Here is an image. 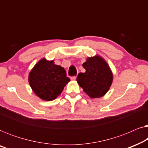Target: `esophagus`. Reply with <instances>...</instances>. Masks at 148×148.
Here are the masks:
<instances>
[{
    "label": "esophagus",
    "mask_w": 148,
    "mask_h": 148,
    "mask_svg": "<svg viewBox=\"0 0 148 148\" xmlns=\"http://www.w3.org/2000/svg\"><path fill=\"white\" fill-rule=\"evenodd\" d=\"M76 77H77L76 76H72L71 77V80H75Z\"/></svg>",
    "instance_id": "1"
}]
</instances>
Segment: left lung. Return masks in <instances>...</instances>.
I'll return each mask as SVG.
<instances>
[{
	"mask_svg": "<svg viewBox=\"0 0 148 148\" xmlns=\"http://www.w3.org/2000/svg\"><path fill=\"white\" fill-rule=\"evenodd\" d=\"M85 73H80L77 82L91 98H100L112 84L113 75L106 62L100 56L89 57L83 64Z\"/></svg>",
	"mask_w": 148,
	"mask_h": 148,
	"instance_id": "left-lung-1",
	"label": "left lung"
}]
</instances>
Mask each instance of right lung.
Returning <instances> with one entry per match:
<instances>
[{
    "label": "right lung",
    "mask_w": 148,
    "mask_h": 148,
    "mask_svg": "<svg viewBox=\"0 0 148 148\" xmlns=\"http://www.w3.org/2000/svg\"><path fill=\"white\" fill-rule=\"evenodd\" d=\"M70 81L66 71L45 58L40 60L29 74L30 86L36 96L44 100L51 101L61 94Z\"/></svg>",
    "instance_id": "1"
}]
</instances>
